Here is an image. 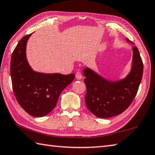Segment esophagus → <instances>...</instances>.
Instances as JSON below:
<instances>
[{
    "label": "esophagus",
    "mask_w": 155,
    "mask_h": 155,
    "mask_svg": "<svg viewBox=\"0 0 155 155\" xmlns=\"http://www.w3.org/2000/svg\"><path fill=\"white\" fill-rule=\"evenodd\" d=\"M82 78H83V76H82L81 72L78 71L77 73H76V78L78 80H81V79H82Z\"/></svg>",
    "instance_id": "esophagus-1"
}]
</instances>
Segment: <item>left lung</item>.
<instances>
[{"mask_svg": "<svg viewBox=\"0 0 155 155\" xmlns=\"http://www.w3.org/2000/svg\"><path fill=\"white\" fill-rule=\"evenodd\" d=\"M127 41H130L127 38ZM133 50L132 71L126 78L110 82L91 70L84 68L87 87V107L95 116L108 118L122 114L132 104L137 94L143 74V62L136 46Z\"/></svg>", "mask_w": 155, "mask_h": 155, "instance_id": "1", "label": "left lung"}]
</instances>
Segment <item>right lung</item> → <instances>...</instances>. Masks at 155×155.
I'll return each instance as SVG.
<instances>
[{"label":"right lung","mask_w":155,"mask_h":155,"mask_svg":"<svg viewBox=\"0 0 155 155\" xmlns=\"http://www.w3.org/2000/svg\"><path fill=\"white\" fill-rule=\"evenodd\" d=\"M31 34L24 36L12 53L11 77L19 104L30 116H46L56 107L62 91L73 81L74 74H44L33 71L26 58V45Z\"/></svg>","instance_id":"1"}]
</instances>
